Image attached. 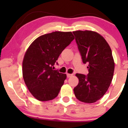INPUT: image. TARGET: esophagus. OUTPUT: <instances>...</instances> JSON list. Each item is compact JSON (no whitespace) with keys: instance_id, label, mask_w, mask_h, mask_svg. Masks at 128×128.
<instances>
[{"instance_id":"esophagus-1","label":"esophagus","mask_w":128,"mask_h":128,"mask_svg":"<svg viewBox=\"0 0 128 128\" xmlns=\"http://www.w3.org/2000/svg\"><path fill=\"white\" fill-rule=\"evenodd\" d=\"M73 76V74H70V73H67V78H70Z\"/></svg>"}]
</instances>
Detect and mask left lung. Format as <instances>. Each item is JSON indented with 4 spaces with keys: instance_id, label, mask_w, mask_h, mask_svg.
<instances>
[{
    "instance_id": "1",
    "label": "left lung",
    "mask_w": 128,
    "mask_h": 128,
    "mask_svg": "<svg viewBox=\"0 0 128 128\" xmlns=\"http://www.w3.org/2000/svg\"><path fill=\"white\" fill-rule=\"evenodd\" d=\"M84 64L88 63L87 75L77 73L78 85L74 93L79 100L94 103L108 90L112 79L114 62L112 51L105 38L96 32H73Z\"/></svg>"
}]
</instances>
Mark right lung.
I'll return each instance as SVG.
<instances>
[{
    "label": "right lung",
    "instance_id": "1",
    "mask_svg": "<svg viewBox=\"0 0 128 128\" xmlns=\"http://www.w3.org/2000/svg\"><path fill=\"white\" fill-rule=\"evenodd\" d=\"M71 32L56 31L35 40L25 53L23 77L32 96L40 101L52 100L58 96L66 79V74L54 70L55 63L74 40Z\"/></svg>",
    "mask_w": 128,
    "mask_h": 128
}]
</instances>
